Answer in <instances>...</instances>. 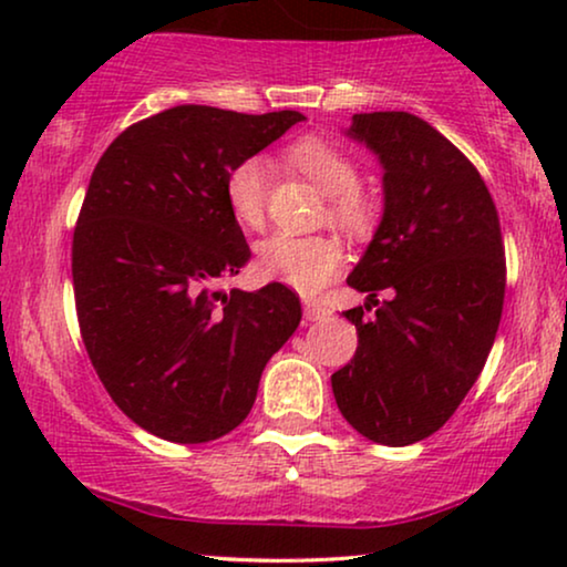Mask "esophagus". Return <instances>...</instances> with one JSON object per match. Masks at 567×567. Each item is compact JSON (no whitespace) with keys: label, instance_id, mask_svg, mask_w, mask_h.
Masks as SVG:
<instances>
[{"label":"esophagus","instance_id":"obj_1","mask_svg":"<svg viewBox=\"0 0 567 567\" xmlns=\"http://www.w3.org/2000/svg\"><path fill=\"white\" fill-rule=\"evenodd\" d=\"M305 317H307V320H312V322L324 320V317H330V309L317 299H305Z\"/></svg>","mask_w":567,"mask_h":567}]
</instances>
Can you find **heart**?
<instances>
[{
	"label": "heart",
	"mask_w": 567,
	"mask_h": 567,
	"mask_svg": "<svg viewBox=\"0 0 567 567\" xmlns=\"http://www.w3.org/2000/svg\"><path fill=\"white\" fill-rule=\"evenodd\" d=\"M286 157L317 188L328 193L324 216L348 231H363L374 221V204L359 188V167L322 136H305L293 142ZM229 212L247 229H260L266 221L268 196V162L262 157H245L227 173L224 183ZM343 266V247L330 235H278L268 237L258 247L255 268L262 278L289 284L293 289L312 293L322 289Z\"/></svg>",
	"instance_id": "heart-1"
}]
</instances>
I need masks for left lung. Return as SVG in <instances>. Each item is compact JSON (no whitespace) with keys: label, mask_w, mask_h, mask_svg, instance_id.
Returning a JSON list of instances; mask_svg holds the SVG:
<instances>
[{"label":"left lung","mask_w":567,"mask_h":567,"mask_svg":"<svg viewBox=\"0 0 567 567\" xmlns=\"http://www.w3.org/2000/svg\"><path fill=\"white\" fill-rule=\"evenodd\" d=\"M348 136L384 167V214L348 276L375 317L346 312L359 348L332 394L361 436L408 446L454 415L491 353L506 293L501 221L475 165L417 115L355 113Z\"/></svg>","instance_id":"obj_1"}]
</instances>
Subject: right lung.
Wrapping results in <instances>:
<instances>
[{"label":"right lung","instance_id":"obj_1","mask_svg":"<svg viewBox=\"0 0 567 567\" xmlns=\"http://www.w3.org/2000/svg\"><path fill=\"white\" fill-rule=\"evenodd\" d=\"M299 121L177 105L123 131L90 177L72 243L76 320L107 394L154 436L235 431L299 328V297L281 284L219 289L250 260L227 173Z\"/></svg>","mask_w":567,"mask_h":567}]
</instances>
